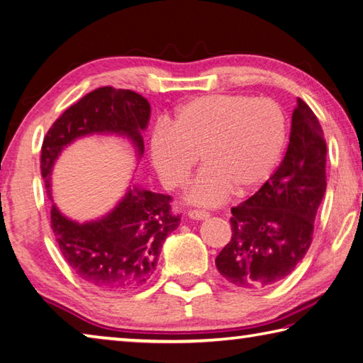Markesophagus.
<instances>
[{
	"instance_id": "obj_1",
	"label": "esophagus",
	"mask_w": 363,
	"mask_h": 363,
	"mask_svg": "<svg viewBox=\"0 0 363 363\" xmlns=\"http://www.w3.org/2000/svg\"><path fill=\"white\" fill-rule=\"evenodd\" d=\"M189 217L194 218V220H203V218H208L209 217V212L208 211H203V209H190L189 211Z\"/></svg>"
}]
</instances>
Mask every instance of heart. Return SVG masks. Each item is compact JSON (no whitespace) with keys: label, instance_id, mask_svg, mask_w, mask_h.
I'll list each match as a JSON object with an SVG mask.
<instances>
[{"label":"heart","instance_id":"heart-1","mask_svg":"<svg viewBox=\"0 0 363 363\" xmlns=\"http://www.w3.org/2000/svg\"><path fill=\"white\" fill-rule=\"evenodd\" d=\"M285 143L286 118L272 99L214 94L184 104L169 127L154 132L151 159L165 187L177 189L200 154L204 167L187 198L212 206L231 190L244 195L259 187L272 174Z\"/></svg>","mask_w":363,"mask_h":363}]
</instances>
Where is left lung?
Listing matches in <instances>:
<instances>
[{"label": "left lung", "instance_id": "8db88e82", "mask_svg": "<svg viewBox=\"0 0 363 363\" xmlns=\"http://www.w3.org/2000/svg\"><path fill=\"white\" fill-rule=\"evenodd\" d=\"M324 133L302 99L277 172L257 194L231 209V239L217 255L218 272L240 288H267L294 271L308 252L325 194Z\"/></svg>", "mask_w": 363, "mask_h": 363}]
</instances>
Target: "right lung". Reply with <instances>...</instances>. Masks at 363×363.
Here are the masks:
<instances>
[{"instance_id": "obj_1", "label": "right lung", "mask_w": 363, "mask_h": 363, "mask_svg": "<svg viewBox=\"0 0 363 363\" xmlns=\"http://www.w3.org/2000/svg\"><path fill=\"white\" fill-rule=\"evenodd\" d=\"M151 106L130 89L102 86L70 105L50 127L40 152V172L50 194L52 168L64 146L91 133H118L141 155V130ZM52 230L64 259L78 279L96 291L124 293L145 285L157 266L162 245L181 222L172 196L132 187L108 216L88 223L64 217L52 204Z\"/></svg>"}]
</instances>
